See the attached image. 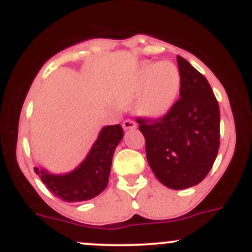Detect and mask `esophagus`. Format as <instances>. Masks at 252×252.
<instances>
[{
	"mask_svg": "<svg viewBox=\"0 0 252 252\" xmlns=\"http://www.w3.org/2000/svg\"><path fill=\"white\" fill-rule=\"evenodd\" d=\"M137 126L136 122H134L132 120H126L123 122V129L124 130H130V129H135Z\"/></svg>",
	"mask_w": 252,
	"mask_h": 252,
	"instance_id": "34e87169",
	"label": "esophagus"
}]
</instances>
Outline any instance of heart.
Instances as JSON below:
<instances>
[{"mask_svg": "<svg viewBox=\"0 0 252 252\" xmlns=\"http://www.w3.org/2000/svg\"><path fill=\"white\" fill-rule=\"evenodd\" d=\"M143 89L138 109L150 117L162 116L178 97L181 86V74L172 63H147L138 74L136 91Z\"/></svg>", "mask_w": 252, "mask_h": 252, "instance_id": "obj_1", "label": "heart"}]
</instances>
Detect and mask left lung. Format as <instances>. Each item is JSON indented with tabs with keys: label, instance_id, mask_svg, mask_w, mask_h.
Instances as JSON below:
<instances>
[{
	"label": "left lung",
	"instance_id": "8db88e82",
	"mask_svg": "<svg viewBox=\"0 0 252 252\" xmlns=\"http://www.w3.org/2000/svg\"><path fill=\"white\" fill-rule=\"evenodd\" d=\"M180 98L156 120L138 117L147 160L156 178L172 189L195 186L212 168L220 138V111L209 82L178 56Z\"/></svg>",
	"mask_w": 252,
	"mask_h": 252
}]
</instances>
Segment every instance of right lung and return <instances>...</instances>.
I'll use <instances>...</instances> for the list:
<instances>
[{
    "label": "right lung",
    "mask_w": 252,
    "mask_h": 252,
    "mask_svg": "<svg viewBox=\"0 0 252 252\" xmlns=\"http://www.w3.org/2000/svg\"><path fill=\"white\" fill-rule=\"evenodd\" d=\"M123 138L120 124L106 126L100 130L91 150L76 169L66 174H51L47 170L34 167L51 193L66 202L86 201L105 189L111 169L112 156L117 144Z\"/></svg>",
    "instance_id": "obj_1"
}]
</instances>
